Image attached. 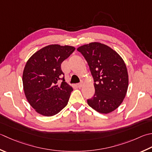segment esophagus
Returning <instances> with one entry per match:
<instances>
[{
    "label": "esophagus",
    "instance_id": "esophagus-1",
    "mask_svg": "<svg viewBox=\"0 0 152 152\" xmlns=\"http://www.w3.org/2000/svg\"><path fill=\"white\" fill-rule=\"evenodd\" d=\"M77 86H78V88H81L82 86V83H78V84H77Z\"/></svg>",
    "mask_w": 152,
    "mask_h": 152
}]
</instances>
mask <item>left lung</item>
I'll list each match as a JSON object with an SVG mask.
<instances>
[{
	"mask_svg": "<svg viewBox=\"0 0 152 152\" xmlns=\"http://www.w3.org/2000/svg\"><path fill=\"white\" fill-rule=\"evenodd\" d=\"M87 61L94 80L95 94L88 103L100 113L118 107L125 97L129 75L123 59L111 47L97 42L78 47Z\"/></svg>",
	"mask_w": 152,
	"mask_h": 152,
	"instance_id": "obj_1",
	"label": "left lung"
}]
</instances>
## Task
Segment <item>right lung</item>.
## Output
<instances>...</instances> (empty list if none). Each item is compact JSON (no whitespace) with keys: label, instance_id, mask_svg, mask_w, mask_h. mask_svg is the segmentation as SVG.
Returning a JSON list of instances; mask_svg holds the SVG:
<instances>
[{"label":"right lung","instance_id":"add662e5","mask_svg":"<svg viewBox=\"0 0 152 152\" xmlns=\"http://www.w3.org/2000/svg\"><path fill=\"white\" fill-rule=\"evenodd\" d=\"M74 50L72 46L50 45L27 61L22 76L23 90L27 100L38 113L50 117L68 104L73 89L65 82L61 66Z\"/></svg>","mask_w":152,"mask_h":152}]
</instances>
